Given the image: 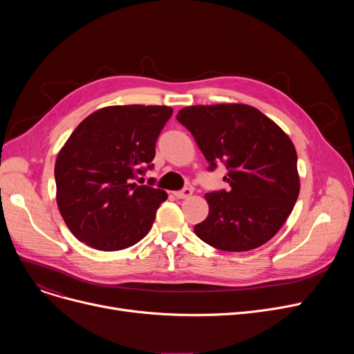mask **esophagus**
<instances>
[{"mask_svg":"<svg viewBox=\"0 0 354 354\" xmlns=\"http://www.w3.org/2000/svg\"><path fill=\"white\" fill-rule=\"evenodd\" d=\"M174 195H175L178 199H187V198H189V196L192 195V189H191V188H183L182 191L175 192Z\"/></svg>","mask_w":354,"mask_h":354,"instance_id":"obj_1","label":"esophagus"}]
</instances>
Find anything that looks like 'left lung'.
Wrapping results in <instances>:
<instances>
[{
  "label": "left lung",
  "instance_id": "1",
  "mask_svg": "<svg viewBox=\"0 0 354 354\" xmlns=\"http://www.w3.org/2000/svg\"><path fill=\"white\" fill-rule=\"evenodd\" d=\"M178 122L192 133L214 171L224 162L230 183L209 192V214L195 234L221 251L261 247L284 225L300 194L291 139L258 109L224 103L179 110Z\"/></svg>",
  "mask_w": 354,
  "mask_h": 354
}]
</instances>
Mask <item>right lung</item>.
<instances>
[{
    "instance_id": "right-lung-1",
    "label": "right lung",
    "mask_w": 354,
    "mask_h": 354,
    "mask_svg": "<svg viewBox=\"0 0 354 354\" xmlns=\"http://www.w3.org/2000/svg\"><path fill=\"white\" fill-rule=\"evenodd\" d=\"M167 106H109L87 116L55 160L57 207L82 243L100 251L135 245L151 231L167 194L132 183L152 169Z\"/></svg>"
}]
</instances>
